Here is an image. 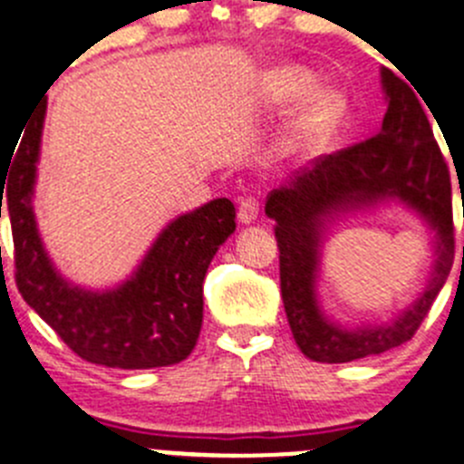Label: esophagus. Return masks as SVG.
I'll use <instances>...</instances> for the list:
<instances>
[{
	"label": "esophagus",
	"mask_w": 464,
	"mask_h": 464,
	"mask_svg": "<svg viewBox=\"0 0 464 464\" xmlns=\"http://www.w3.org/2000/svg\"><path fill=\"white\" fill-rule=\"evenodd\" d=\"M258 217V201L254 196H247V198H242L240 206H237V219L242 224H252L256 222Z\"/></svg>",
	"instance_id": "34e87169"
}]
</instances>
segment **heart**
<instances>
[{
	"label": "heart",
	"mask_w": 464,
	"mask_h": 464,
	"mask_svg": "<svg viewBox=\"0 0 464 464\" xmlns=\"http://www.w3.org/2000/svg\"><path fill=\"white\" fill-rule=\"evenodd\" d=\"M316 87L312 71L303 66L275 69L261 90V103L268 111H284L304 99L289 122V143L295 150H316L340 127L346 111V99L335 87Z\"/></svg>",
	"instance_id": "obj_1"
}]
</instances>
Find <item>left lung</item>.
Here are the masks:
<instances>
[{
  "label": "left lung",
  "mask_w": 464,
  "mask_h": 464,
  "mask_svg": "<svg viewBox=\"0 0 464 464\" xmlns=\"http://www.w3.org/2000/svg\"><path fill=\"white\" fill-rule=\"evenodd\" d=\"M382 87L388 108L377 136L316 157L266 203V215L275 219L284 312L300 352L316 362H352L411 340L453 266L450 178L425 102L391 69H382ZM388 202L411 209L436 233L430 279L393 320L342 326L324 314L315 291L323 242L335 221Z\"/></svg>",
  "instance_id": "8db88e82"
}]
</instances>
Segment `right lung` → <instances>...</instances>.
Instances as JSON below:
<instances>
[{"label": "right lung", "instance_id": "1", "mask_svg": "<svg viewBox=\"0 0 464 464\" xmlns=\"http://www.w3.org/2000/svg\"><path fill=\"white\" fill-rule=\"evenodd\" d=\"M48 99L27 120L11 160L2 161L15 245V282L27 304L94 365L150 370L185 361L203 324V279L236 231V208L215 198L166 224L127 279L87 289L57 270L34 215L36 164Z\"/></svg>", "mask_w": 464, "mask_h": 464}]
</instances>
